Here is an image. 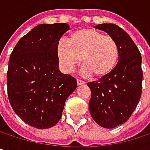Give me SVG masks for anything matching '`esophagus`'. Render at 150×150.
<instances>
[{
    "label": "esophagus",
    "mask_w": 150,
    "mask_h": 150,
    "mask_svg": "<svg viewBox=\"0 0 150 150\" xmlns=\"http://www.w3.org/2000/svg\"><path fill=\"white\" fill-rule=\"evenodd\" d=\"M76 81H77V85H78V86H81V85H84V84H85L84 81H81V80H79V79H77Z\"/></svg>",
    "instance_id": "esophagus-1"
}]
</instances>
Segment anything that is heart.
<instances>
[{
	"instance_id": "b5f03b06",
	"label": "heart",
	"mask_w": 150,
	"mask_h": 150,
	"mask_svg": "<svg viewBox=\"0 0 150 150\" xmlns=\"http://www.w3.org/2000/svg\"><path fill=\"white\" fill-rule=\"evenodd\" d=\"M57 56L62 70L70 73L81 62L82 73L103 79L115 69L119 60V47L115 40L96 28L75 30L69 38V42H60Z\"/></svg>"
}]
</instances>
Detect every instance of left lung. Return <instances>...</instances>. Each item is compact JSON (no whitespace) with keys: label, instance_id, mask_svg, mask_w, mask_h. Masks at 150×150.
<instances>
[{"label":"left lung","instance_id":"1","mask_svg":"<svg viewBox=\"0 0 150 150\" xmlns=\"http://www.w3.org/2000/svg\"><path fill=\"white\" fill-rule=\"evenodd\" d=\"M112 36L119 47V60L107 77L88 83L91 90L88 103L94 121L105 129H114L133 114L142 96V56L131 37L112 23L95 26Z\"/></svg>","mask_w":150,"mask_h":150}]
</instances>
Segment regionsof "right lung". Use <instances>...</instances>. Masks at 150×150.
Returning <instances> with one entry per match:
<instances>
[{"instance_id":"right-lung-1","label":"right lung","mask_w":150,"mask_h":150,"mask_svg":"<svg viewBox=\"0 0 150 150\" xmlns=\"http://www.w3.org/2000/svg\"><path fill=\"white\" fill-rule=\"evenodd\" d=\"M67 23L40 24L13 49L7 73L8 96L15 114L39 129L54 126L77 82L59 70L57 45Z\"/></svg>"}]
</instances>
